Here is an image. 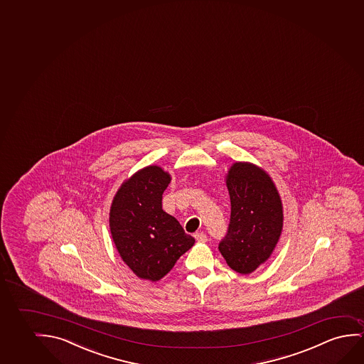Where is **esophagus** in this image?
Listing matches in <instances>:
<instances>
[{"instance_id": "esophagus-1", "label": "esophagus", "mask_w": 364, "mask_h": 364, "mask_svg": "<svg viewBox=\"0 0 364 364\" xmlns=\"http://www.w3.org/2000/svg\"><path fill=\"white\" fill-rule=\"evenodd\" d=\"M195 238L197 241L200 243H205L207 242V236H205V232H197L195 235Z\"/></svg>"}]
</instances>
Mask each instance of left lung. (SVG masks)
I'll use <instances>...</instances> for the list:
<instances>
[{
    "instance_id": "left-lung-1",
    "label": "left lung",
    "mask_w": 364,
    "mask_h": 364,
    "mask_svg": "<svg viewBox=\"0 0 364 364\" xmlns=\"http://www.w3.org/2000/svg\"><path fill=\"white\" fill-rule=\"evenodd\" d=\"M225 185L230 222L218 248L233 271L251 274L269 259L281 238L284 218L281 196L271 176L251 162L232 164Z\"/></svg>"
}]
</instances>
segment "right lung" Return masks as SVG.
<instances>
[{"label": "right lung", "instance_id": "1", "mask_svg": "<svg viewBox=\"0 0 364 364\" xmlns=\"http://www.w3.org/2000/svg\"><path fill=\"white\" fill-rule=\"evenodd\" d=\"M171 174L147 166L124 179L109 208V230L122 261L146 281L164 278L195 245L173 215L162 210Z\"/></svg>", "mask_w": 364, "mask_h": 364}]
</instances>
